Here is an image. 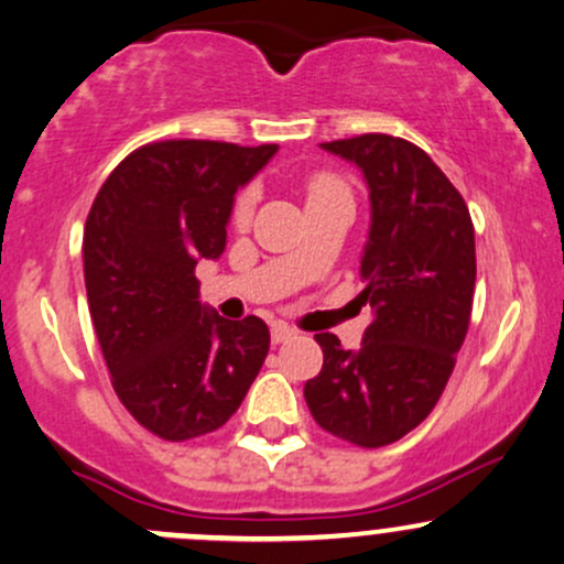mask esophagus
<instances>
[{"mask_svg": "<svg viewBox=\"0 0 564 564\" xmlns=\"http://www.w3.org/2000/svg\"><path fill=\"white\" fill-rule=\"evenodd\" d=\"M270 337H272V343L281 345V343H286V339H294L296 329H294V326L283 324V321H275V324H272V329H270Z\"/></svg>", "mask_w": 564, "mask_h": 564, "instance_id": "34e87169", "label": "esophagus"}]
</instances>
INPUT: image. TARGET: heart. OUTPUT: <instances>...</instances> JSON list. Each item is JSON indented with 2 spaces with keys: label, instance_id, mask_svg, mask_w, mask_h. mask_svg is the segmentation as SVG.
Instances as JSON below:
<instances>
[{
  "label": "heart",
  "instance_id": "b5f03b06",
  "mask_svg": "<svg viewBox=\"0 0 564 564\" xmlns=\"http://www.w3.org/2000/svg\"><path fill=\"white\" fill-rule=\"evenodd\" d=\"M329 192H345L343 182L329 176V173H321V176H313L311 184H307V200H311V197L329 195ZM249 206H251L249 195H243L238 200V206H235V216H238V219H246V216H249Z\"/></svg>",
  "mask_w": 564,
  "mask_h": 564
}]
</instances>
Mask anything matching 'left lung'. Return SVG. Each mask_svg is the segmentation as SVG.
<instances>
[{
  "mask_svg": "<svg viewBox=\"0 0 564 564\" xmlns=\"http://www.w3.org/2000/svg\"><path fill=\"white\" fill-rule=\"evenodd\" d=\"M369 189L361 300L375 307L358 350L315 334L324 369L305 382L315 423L358 447H382L429 417L468 332L476 283L466 200L420 147L386 133L326 141Z\"/></svg>",
  "mask_w": 564,
  "mask_h": 564,
  "instance_id": "obj_1",
  "label": "left lung"
}]
</instances>
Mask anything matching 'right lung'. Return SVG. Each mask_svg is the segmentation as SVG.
<instances>
[{
    "mask_svg": "<svg viewBox=\"0 0 564 564\" xmlns=\"http://www.w3.org/2000/svg\"><path fill=\"white\" fill-rule=\"evenodd\" d=\"M278 144L158 141L128 154L85 221L90 318L126 410L169 442L232 417L270 350L257 315L221 318L200 302L195 264L227 246L235 192Z\"/></svg>",
    "mask_w": 564,
    "mask_h": 564,
    "instance_id": "1",
    "label": "right lung"
}]
</instances>
